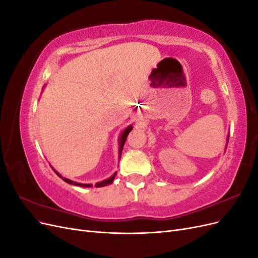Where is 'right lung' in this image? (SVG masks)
Segmentation results:
<instances>
[{
  "mask_svg": "<svg viewBox=\"0 0 258 258\" xmlns=\"http://www.w3.org/2000/svg\"><path fill=\"white\" fill-rule=\"evenodd\" d=\"M131 130H132V126H129V127L126 129V130H124V131L122 132V135H121V137H120V143H119V153H120V155H121V151H122L123 144H124V142H126L127 137H128L129 132H130ZM53 171H54V170H53ZM54 172H56V171H54ZM56 173H57V172H56ZM57 175H58L59 177H61L62 179H63L64 182L69 183V184L76 185V186H82V187H91V186H92L91 184H81V183H76V182H73V181H71V179L62 177V176H61L59 173H57ZM115 175H116V173H115L113 176H111L110 178L105 179V181H102V182H100V183H97V184H95V186H96V187H102V186H106V185H110V184H112V183H113V181H114V178H115Z\"/></svg>",
  "mask_w": 258,
  "mask_h": 258,
  "instance_id": "1",
  "label": "right lung"
}]
</instances>
